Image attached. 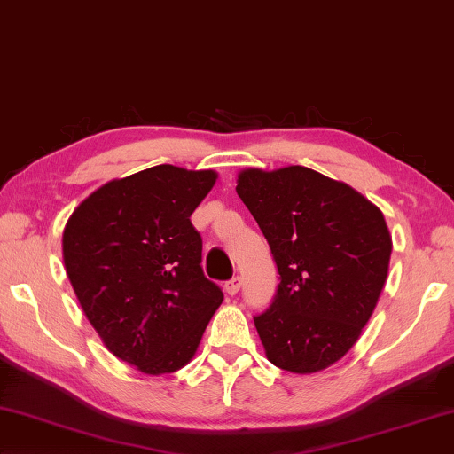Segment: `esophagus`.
Returning a JSON list of instances; mask_svg holds the SVG:
<instances>
[{
  "mask_svg": "<svg viewBox=\"0 0 454 454\" xmlns=\"http://www.w3.org/2000/svg\"><path fill=\"white\" fill-rule=\"evenodd\" d=\"M239 287H242V278H239V275H234V278L230 279V281H226V286H224L228 295H236V293L239 291Z\"/></svg>",
  "mask_w": 454,
  "mask_h": 454,
  "instance_id": "34e87169",
  "label": "esophagus"
}]
</instances>
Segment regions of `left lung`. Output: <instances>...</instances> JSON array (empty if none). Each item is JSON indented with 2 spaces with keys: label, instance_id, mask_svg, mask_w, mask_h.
I'll list each match as a JSON object with an SVG mask.
<instances>
[{
  "label": "left lung",
  "instance_id": "obj_1",
  "mask_svg": "<svg viewBox=\"0 0 454 454\" xmlns=\"http://www.w3.org/2000/svg\"><path fill=\"white\" fill-rule=\"evenodd\" d=\"M236 192L279 271L271 305L254 317L268 360L293 374L328 368L356 344L384 289V215L352 186L301 165L246 168Z\"/></svg>",
  "mask_w": 454,
  "mask_h": 454
}]
</instances>
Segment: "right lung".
<instances>
[{"instance_id": "right-lung-1", "label": "right lung", "mask_w": 454, "mask_h": 454, "mask_svg": "<svg viewBox=\"0 0 454 454\" xmlns=\"http://www.w3.org/2000/svg\"><path fill=\"white\" fill-rule=\"evenodd\" d=\"M215 171L149 167L78 204L62 257L88 321L114 356L144 374L189 364L224 293L202 271L191 215Z\"/></svg>"}]
</instances>
